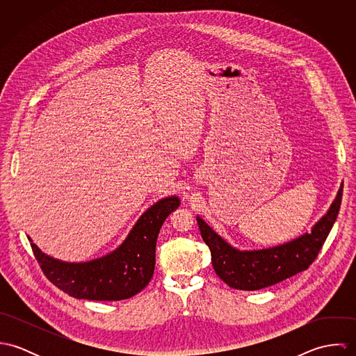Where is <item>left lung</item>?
Here are the masks:
<instances>
[{
    "label": "left lung",
    "mask_w": 356,
    "mask_h": 356,
    "mask_svg": "<svg viewBox=\"0 0 356 356\" xmlns=\"http://www.w3.org/2000/svg\"><path fill=\"white\" fill-rule=\"evenodd\" d=\"M341 197L343 185L329 211L312 226L311 233L266 250L240 251L226 243L197 216L200 233L211 251V261L216 275L230 288L257 291L305 271L327 238L339 215Z\"/></svg>",
    "instance_id": "left-lung-1"
}]
</instances>
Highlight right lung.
I'll list each match as a JSON object with an SVG mask.
<instances>
[{
    "instance_id": "right-lung-1",
    "label": "right lung",
    "mask_w": 356,
    "mask_h": 356,
    "mask_svg": "<svg viewBox=\"0 0 356 356\" xmlns=\"http://www.w3.org/2000/svg\"><path fill=\"white\" fill-rule=\"evenodd\" d=\"M179 204L177 196L153 204L141 215L119 248L90 261H61L41 252L33 243L31 248L47 278L64 293L86 300H124L149 284L160 227Z\"/></svg>"
}]
</instances>
